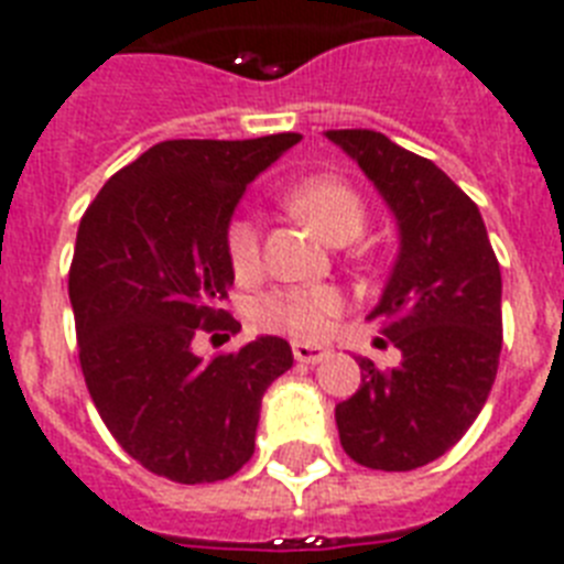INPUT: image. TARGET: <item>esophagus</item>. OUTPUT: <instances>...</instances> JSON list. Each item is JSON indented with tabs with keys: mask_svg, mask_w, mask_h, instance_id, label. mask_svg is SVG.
<instances>
[{
	"mask_svg": "<svg viewBox=\"0 0 564 564\" xmlns=\"http://www.w3.org/2000/svg\"><path fill=\"white\" fill-rule=\"evenodd\" d=\"M292 354H295L297 361H304V365H318V361H324L329 356V347L295 341V345H292Z\"/></svg>",
	"mask_w": 564,
	"mask_h": 564,
	"instance_id": "esophagus-1",
	"label": "esophagus"
}]
</instances>
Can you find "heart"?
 <instances>
[{
	"instance_id": "heart-1",
	"label": "heart",
	"mask_w": 564,
	"mask_h": 564,
	"mask_svg": "<svg viewBox=\"0 0 564 564\" xmlns=\"http://www.w3.org/2000/svg\"><path fill=\"white\" fill-rule=\"evenodd\" d=\"M286 205L304 226L329 246L356 240L365 226V205L359 194L338 176H310L286 191ZM228 258L237 274H249L258 267L260 231L251 217H240L228 226ZM341 310V295L329 286H290L263 295L254 306V318L263 327L283 329L297 338H318Z\"/></svg>"
}]
</instances>
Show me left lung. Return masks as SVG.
Instances as JSON below:
<instances>
[{
	"mask_svg": "<svg viewBox=\"0 0 564 564\" xmlns=\"http://www.w3.org/2000/svg\"><path fill=\"white\" fill-rule=\"evenodd\" d=\"M393 214L400 249L368 322L402 354L336 405L356 464L409 473L446 455L487 402L501 356V269L478 205L434 162L373 130H327Z\"/></svg>",
	"mask_w": 564,
	"mask_h": 564,
	"instance_id": "1",
	"label": "left lung"
}]
</instances>
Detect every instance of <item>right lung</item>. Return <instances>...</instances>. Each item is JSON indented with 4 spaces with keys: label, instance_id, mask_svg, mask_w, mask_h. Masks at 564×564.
I'll list each match as a JSON object with an SVG mask.
<instances>
[{
    "label": "right lung",
    "instance_id": "1",
    "mask_svg": "<svg viewBox=\"0 0 564 564\" xmlns=\"http://www.w3.org/2000/svg\"><path fill=\"white\" fill-rule=\"evenodd\" d=\"M297 141H162L80 219L68 301L86 388L123 452L162 478L214 484L242 469L263 393L292 368L278 336L210 361L194 341L199 329H240L219 310L235 283L228 226L246 185Z\"/></svg>",
    "mask_w": 564,
    "mask_h": 564
}]
</instances>
